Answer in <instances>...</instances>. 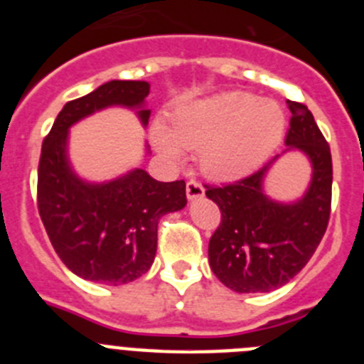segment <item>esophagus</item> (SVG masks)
I'll return each mask as SVG.
<instances>
[{
    "instance_id": "esophagus-1",
    "label": "esophagus",
    "mask_w": 364,
    "mask_h": 364,
    "mask_svg": "<svg viewBox=\"0 0 364 364\" xmlns=\"http://www.w3.org/2000/svg\"><path fill=\"white\" fill-rule=\"evenodd\" d=\"M186 195H188L189 200L204 197V186H202L198 180H188V184H186Z\"/></svg>"
}]
</instances>
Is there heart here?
Instances as JSON below:
<instances>
[{
    "instance_id": "heart-1",
    "label": "heart",
    "mask_w": 364,
    "mask_h": 364,
    "mask_svg": "<svg viewBox=\"0 0 364 364\" xmlns=\"http://www.w3.org/2000/svg\"><path fill=\"white\" fill-rule=\"evenodd\" d=\"M284 127L277 102L233 91L180 105L171 124L156 122L151 136L154 147L171 160L182 159L184 149H198L202 171L228 180L264 162L281 142Z\"/></svg>"
}]
</instances>
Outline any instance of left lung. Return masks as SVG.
Segmentation results:
<instances>
[{
  "label": "left lung",
  "mask_w": 364,
  "mask_h": 364,
  "mask_svg": "<svg viewBox=\"0 0 364 364\" xmlns=\"http://www.w3.org/2000/svg\"><path fill=\"white\" fill-rule=\"evenodd\" d=\"M286 104L291 111L286 146L302 151L314 167L306 195L294 204L266 197L262 180L277 156L233 184L205 186L222 215L210 239V266L222 284L239 294L272 291L291 281L311 259L330 220V146L306 105Z\"/></svg>",
  "instance_id": "1"
}]
</instances>
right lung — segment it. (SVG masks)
<instances>
[{
	"label": "right lung",
	"instance_id": "obj_1",
	"mask_svg": "<svg viewBox=\"0 0 364 364\" xmlns=\"http://www.w3.org/2000/svg\"><path fill=\"white\" fill-rule=\"evenodd\" d=\"M147 82L112 80L63 105L45 136L38 166V211L63 264L85 281L125 284L142 277L156 253L159 222L186 205V182H159L144 169L105 184L74 175L67 159L69 127L111 105L140 107ZM151 111L138 117L146 125Z\"/></svg>",
	"mask_w": 364,
	"mask_h": 364
}]
</instances>
